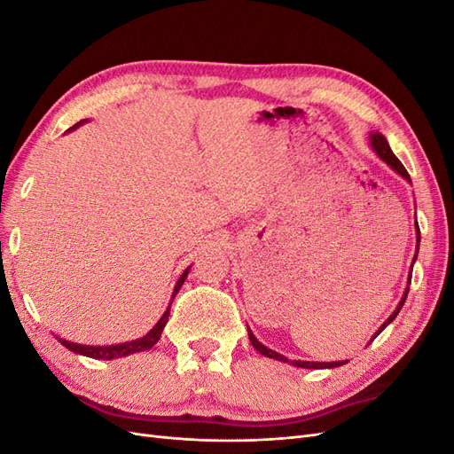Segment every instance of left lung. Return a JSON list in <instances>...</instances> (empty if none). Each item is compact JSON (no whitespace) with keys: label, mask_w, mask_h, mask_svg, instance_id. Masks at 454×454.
I'll use <instances>...</instances> for the list:
<instances>
[{"label":"left lung","mask_w":454,"mask_h":454,"mask_svg":"<svg viewBox=\"0 0 454 454\" xmlns=\"http://www.w3.org/2000/svg\"><path fill=\"white\" fill-rule=\"evenodd\" d=\"M371 147H373L375 151H377V155L388 164V167L392 168V170H395L397 174L400 176H403L407 182H411V177H409V174H407V170H405V167L403 164L400 162V159H397L394 153H392V149H390V145H388V142H387V138H384L382 134H379V132H373L371 134ZM417 240L420 242V232H419V223H417ZM419 246V244H417ZM417 252H419V248H417ZM417 259V257H415ZM413 259V261H415ZM409 282H411V274H409ZM407 294H409V287L405 290V294H403V297H402V301H400V305H397V309L392 312V316L390 318L384 322L380 327H379V332H377V335L382 332L384 327H387L395 316H397V312L402 310V307H403V303H405V299H407ZM375 335V337H377ZM248 337H250V342L254 345V348L259 352V354H263V356H267V358H272V360H278V362H287V364H292V365H295V367H305V369H332V367H339V365H345L347 362H301V360H287V358H284L282 354H278V352H274V350H270V348H267L265 345H261V342L255 339V335L250 332L248 329ZM373 337V339H375ZM371 339V340H373Z\"/></svg>","instance_id":"1"}]
</instances>
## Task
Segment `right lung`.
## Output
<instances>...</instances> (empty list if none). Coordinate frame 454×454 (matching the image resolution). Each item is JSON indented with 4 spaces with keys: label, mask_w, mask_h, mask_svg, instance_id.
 Returning <instances> with one entry per match:
<instances>
[{
    "label": "right lung",
    "mask_w": 454,
    "mask_h": 454,
    "mask_svg": "<svg viewBox=\"0 0 454 454\" xmlns=\"http://www.w3.org/2000/svg\"><path fill=\"white\" fill-rule=\"evenodd\" d=\"M79 125H81V122H77L75 127H79ZM75 127H72L70 130H74ZM189 269H191V267H187V269L184 270L182 277H180V280L176 282L172 299L176 297L177 292H180V287H182V284L185 282L187 274H189ZM170 305H172V303H170ZM168 316H170V307L167 309V312H164V314L160 316V320L153 325V329H151V332H149L147 335H144L142 339L130 340V342H121V345L90 347V345H77V342H67V340H64V339H59V340L62 342V345H64L67 350H72V352H75V354H83V356H89V358H94V360H114V358H121V356H129V354H134V352H144V350H149L151 347H155L157 340L160 339V333H162L164 325H167V322H168Z\"/></svg>",
    "instance_id": "1"
}]
</instances>
